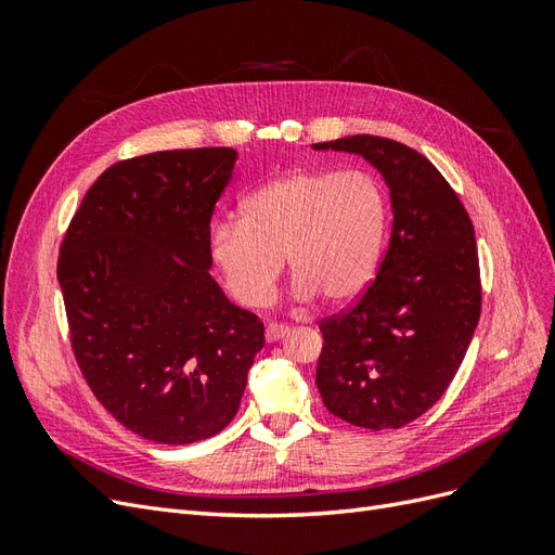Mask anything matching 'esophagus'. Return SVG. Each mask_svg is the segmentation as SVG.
<instances>
[{"instance_id":"esophagus-1","label":"esophagus","mask_w":555,"mask_h":555,"mask_svg":"<svg viewBox=\"0 0 555 555\" xmlns=\"http://www.w3.org/2000/svg\"><path fill=\"white\" fill-rule=\"evenodd\" d=\"M289 331V326H284V324H275V322H271L266 326V343H275V340H280L284 333Z\"/></svg>"}]
</instances>
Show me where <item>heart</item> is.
Masks as SVG:
<instances>
[{"instance_id":"b5f03b06","label":"heart","mask_w":555,"mask_h":555,"mask_svg":"<svg viewBox=\"0 0 555 555\" xmlns=\"http://www.w3.org/2000/svg\"><path fill=\"white\" fill-rule=\"evenodd\" d=\"M386 231V201L363 171L296 169L243 201V217L210 224L208 249L227 292L245 308L273 300L282 257L300 300L340 306L373 282Z\"/></svg>"}]
</instances>
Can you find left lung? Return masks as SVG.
I'll return each mask as SVG.
<instances>
[{
    "label": "left lung",
    "instance_id": "left-lung-1",
    "mask_svg": "<svg viewBox=\"0 0 555 555\" xmlns=\"http://www.w3.org/2000/svg\"><path fill=\"white\" fill-rule=\"evenodd\" d=\"M314 147L363 155L389 184L393 208L377 275L319 322L317 389L351 426L402 428L442 398L477 328L475 227L444 176L410 145L359 133Z\"/></svg>",
    "mask_w": 555,
    "mask_h": 555
}]
</instances>
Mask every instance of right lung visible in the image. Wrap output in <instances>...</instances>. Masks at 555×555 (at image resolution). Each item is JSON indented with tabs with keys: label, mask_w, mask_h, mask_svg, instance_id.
I'll return each mask as SVG.
<instances>
[{
	"label": "right lung",
	"mask_w": 555,
	"mask_h": 555,
	"mask_svg": "<svg viewBox=\"0 0 555 555\" xmlns=\"http://www.w3.org/2000/svg\"><path fill=\"white\" fill-rule=\"evenodd\" d=\"M231 147L122 159L94 180L64 233L57 280L69 343L96 400L159 444L208 440L236 416L263 324L208 268Z\"/></svg>",
	"instance_id": "obj_1"
}]
</instances>
